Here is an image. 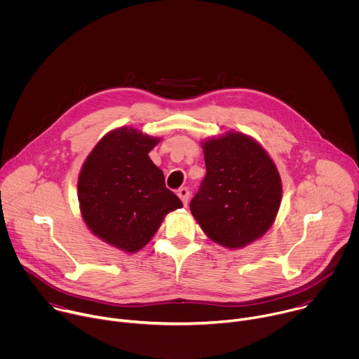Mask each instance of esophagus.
<instances>
[{"mask_svg": "<svg viewBox=\"0 0 359 359\" xmlns=\"http://www.w3.org/2000/svg\"><path fill=\"white\" fill-rule=\"evenodd\" d=\"M177 196L180 197V200L183 201L184 206H187V201H189V196H190V190L187 187H180L177 190Z\"/></svg>", "mask_w": 359, "mask_h": 359, "instance_id": "obj_1", "label": "esophagus"}]
</instances>
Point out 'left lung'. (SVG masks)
I'll list each match as a JSON object with an SVG mask.
<instances>
[{
  "instance_id": "8db88e82",
  "label": "left lung",
  "mask_w": 359,
  "mask_h": 359,
  "mask_svg": "<svg viewBox=\"0 0 359 359\" xmlns=\"http://www.w3.org/2000/svg\"><path fill=\"white\" fill-rule=\"evenodd\" d=\"M206 176L190 210L213 241L244 247L273 224L281 203V179L266 150L243 133L203 143Z\"/></svg>"
}]
</instances>
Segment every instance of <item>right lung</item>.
Instances as JSON below:
<instances>
[{"instance_id":"1","label":"right lung","mask_w":359,"mask_h":359,"mask_svg":"<svg viewBox=\"0 0 359 359\" xmlns=\"http://www.w3.org/2000/svg\"><path fill=\"white\" fill-rule=\"evenodd\" d=\"M158 142L132 128L116 129L99 140L79 175L78 198L86 226L128 252L140 250L169 212L183 208L147 155Z\"/></svg>"}]
</instances>
